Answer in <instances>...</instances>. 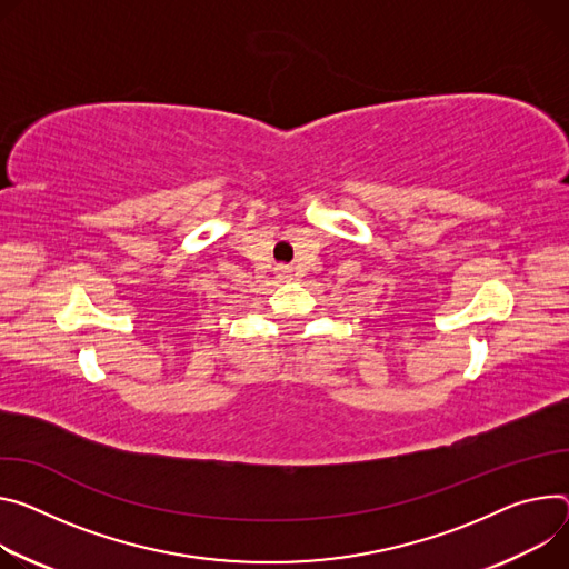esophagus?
<instances>
[{
	"instance_id": "34e87169",
	"label": "esophagus",
	"mask_w": 569,
	"mask_h": 569,
	"mask_svg": "<svg viewBox=\"0 0 569 569\" xmlns=\"http://www.w3.org/2000/svg\"><path fill=\"white\" fill-rule=\"evenodd\" d=\"M277 277H279V279H292V270L281 266V268H277Z\"/></svg>"
}]
</instances>
